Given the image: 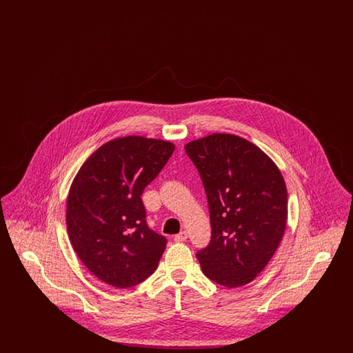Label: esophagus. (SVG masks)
<instances>
[{
	"mask_svg": "<svg viewBox=\"0 0 353 353\" xmlns=\"http://www.w3.org/2000/svg\"><path fill=\"white\" fill-rule=\"evenodd\" d=\"M186 238H188V233L186 232H181V233L174 235V241L176 242H184V241H186Z\"/></svg>",
	"mask_w": 353,
	"mask_h": 353,
	"instance_id": "esophagus-1",
	"label": "esophagus"
}]
</instances>
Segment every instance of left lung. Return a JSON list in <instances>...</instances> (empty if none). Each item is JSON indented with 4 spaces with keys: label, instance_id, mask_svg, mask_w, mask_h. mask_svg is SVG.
<instances>
[{
    "label": "left lung",
    "instance_id": "1",
    "mask_svg": "<svg viewBox=\"0 0 353 353\" xmlns=\"http://www.w3.org/2000/svg\"><path fill=\"white\" fill-rule=\"evenodd\" d=\"M185 152L201 176L210 212V242L196 254L202 272L229 288L248 285L283 238V176L265 152L235 134H209Z\"/></svg>",
    "mask_w": 353,
    "mask_h": 353
}]
</instances>
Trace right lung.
I'll return each mask as SVG.
<instances>
[{
    "label": "right lung",
    "mask_w": 353,
    "mask_h": 353,
    "mask_svg": "<svg viewBox=\"0 0 353 353\" xmlns=\"http://www.w3.org/2000/svg\"><path fill=\"white\" fill-rule=\"evenodd\" d=\"M174 145L141 136L119 137L94 152L68 192V238L79 259L107 285L127 288L157 269L167 238L147 225L145 186Z\"/></svg>",
    "instance_id": "right-lung-1"
}]
</instances>
